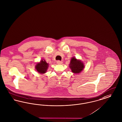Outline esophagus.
<instances>
[{
  "label": "esophagus",
  "instance_id": "1",
  "mask_svg": "<svg viewBox=\"0 0 122 122\" xmlns=\"http://www.w3.org/2000/svg\"><path fill=\"white\" fill-rule=\"evenodd\" d=\"M57 64H58V65H61L63 63V62L62 61H61L58 60V61H57Z\"/></svg>",
  "mask_w": 122,
  "mask_h": 122
}]
</instances>
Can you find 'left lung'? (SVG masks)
<instances>
[{
	"label": "left lung",
	"instance_id": "8db88e82",
	"mask_svg": "<svg viewBox=\"0 0 122 122\" xmlns=\"http://www.w3.org/2000/svg\"><path fill=\"white\" fill-rule=\"evenodd\" d=\"M70 67L72 72L77 74L80 73L83 70L84 66L81 61L77 60L75 57H73L71 59Z\"/></svg>",
	"mask_w": 122,
	"mask_h": 122
}]
</instances>
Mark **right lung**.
<instances>
[{"mask_svg": "<svg viewBox=\"0 0 122 122\" xmlns=\"http://www.w3.org/2000/svg\"><path fill=\"white\" fill-rule=\"evenodd\" d=\"M48 67V65L45 60H41V62L39 64H37L36 66L37 71L40 74H44L46 73Z\"/></svg>", "mask_w": 122, "mask_h": 122, "instance_id": "add662e5", "label": "right lung"}]
</instances>
